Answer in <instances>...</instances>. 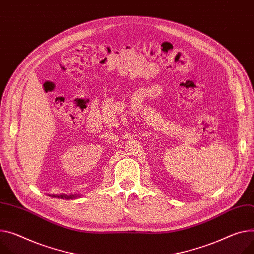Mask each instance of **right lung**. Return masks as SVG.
Instances as JSON below:
<instances>
[{"label": "right lung", "instance_id": "obj_1", "mask_svg": "<svg viewBox=\"0 0 254 254\" xmlns=\"http://www.w3.org/2000/svg\"><path fill=\"white\" fill-rule=\"evenodd\" d=\"M52 197H58V198H61V199H76L77 197H80V195H77V194H74V195H66V194H62V195H51Z\"/></svg>", "mask_w": 254, "mask_h": 254}]
</instances>
